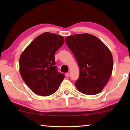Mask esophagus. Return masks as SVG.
<instances>
[{"label": "esophagus", "instance_id": "1", "mask_svg": "<svg viewBox=\"0 0 130 130\" xmlns=\"http://www.w3.org/2000/svg\"><path fill=\"white\" fill-rule=\"evenodd\" d=\"M65 75H66V77H67V78H69V76H70L69 73H67L65 74Z\"/></svg>", "mask_w": 130, "mask_h": 130}]
</instances>
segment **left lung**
Masks as SVG:
<instances>
[{"mask_svg": "<svg viewBox=\"0 0 130 130\" xmlns=\"http://www.w3.org/2000/svg\"><path fill=\"white\" fill-rule=\"evenodd\" d=\"M80 68L74 84L81 93L94 95L102 91L112 74L113 61L105 44L90 34H74L65 39Z\"/></svg>", "mask_w": 130, "mask_h": 130, "instance_id": "1", "label": "left lung"}]
</instances>
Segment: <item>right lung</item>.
<instances>
[{"mask_svg": "<svg viewBox=\"0 0 130 130\" xmlns=\"http://www.w3.org/2000/svg\"><path fill=\"white\" fill-rule=\"evenodd\" d=\"M64 38L49 32L36 37L21 54L19 72L26 85L42 96L51 95L65 78L55 66V53L62 46Z\"/></svg>", "mask_w": 130, "mask_h": 130, "instance_id": "obj_1", "label": "right lung"}]
</instances>
